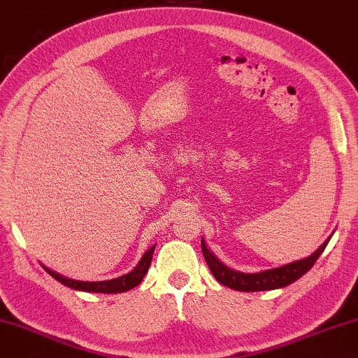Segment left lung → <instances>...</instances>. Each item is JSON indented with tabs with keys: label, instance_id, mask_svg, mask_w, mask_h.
<instances>
[{
	"label": "left lung",
	"instance_id": "1",
	"mask_svg": "<svg viewBox=\"0 0 358 358\" xmlns=\"http://www.w3.org/2000/svg\"><path fill=\"white\" fill-rule=\"evenodd\" d=\"M331 238V236H330ZM330 238L320 245V248L308 257V259L292 262L289 265H284L280 268L265 269L260 273H239L225 266L213 252L206 248V243L201 239V250L206 260L210 273L214 274V278L219 280L220 284L230 287L233 290L239 292H262V290H274V289H282L285 285H290L295 282L296 279H300L303 274H306L309 269L313 268L315 260L319 259L322 252L327 248Z\"/></svg>",
	"mask_w": 358,
	"mask_h": 358
}]
</instances>
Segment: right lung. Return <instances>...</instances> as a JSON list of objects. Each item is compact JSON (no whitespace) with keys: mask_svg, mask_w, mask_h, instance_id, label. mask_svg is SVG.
Listing matches in <instances>:
<instances>
[{"mask_svg":"<svg viewBox=\"0 0 358 358\" xmlns=\"http://www.w3.org/2000/svg\"><path fill=\"white\" fill-rule=\"evenodd\" d=\"M154 250H155V245H152V248L143 255V259L139 260L138 265L134 266L133 271H130L128 274H124V276L115 278V279H109V280H96V282H87V280H74V279L64 278V276H62V274H58L55 271H52V269L45 268L44 265H43V268L50 274L52 278L57 279L58 282H62L63 285H66V287H71V289H74V290L95 292V294H122V292L134 289V287L143 282L144 276L149 271Z\"/></svg>","mask_w":358,"mask_h":358,"instance_id":"obj_1","label":"right lung"}]
</instances>
